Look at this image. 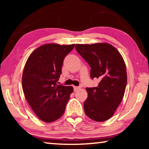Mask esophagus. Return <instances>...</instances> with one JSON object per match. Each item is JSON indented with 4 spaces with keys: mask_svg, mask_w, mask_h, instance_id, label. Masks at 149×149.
I'll use <instances>...</instances> for the list:
<instances>
[{
    "mask_svg": "<svg viewBox=\"0 0 149 149\" xmlns=\"http://www.w3.org/2000/svg\"><path fill=\"white\" fill-rule=\"evenodd\" d=\"M80 89V87H76V86H74V91L75 92H76V91H77L78 90H79Z\"/></svg>",
    "mask_w": 149,
    "mask_h": 149,
    "instance_id": "34e87169",
    "label": "esophagus"
}]
</instances>
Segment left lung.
I'll use <instances>...</instances> for the list:
<instances>
[{"mask_svg": "<svg viewBox=\"0 0 149 149\" xmlns=\"http://www.w3.org/2000/svg\"><path fill=\"white\" fill-rule=\"evenodd\" d=\"M75 49L91 66V77L100 80L97 87L86 88L85 113L95 122H104L112 116L123 98L127 84L125 62L107 42L76 44Z\"/></svg>", "mask_w": 149, "mask_h": 149, "instance_id": "1", "label": "left lung"}]
</instances>
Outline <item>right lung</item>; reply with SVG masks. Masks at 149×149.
<instances>
[{
    "label": "right lung",
    "instance_id": "right-lung-1",
    "mask_svg": "<svg viewBox=\"0 0 149 149\" xmlns=\"http://www.w3.org/2000/svg\"><path fill=\"white\" fill-rule=\"evenodd\" d=\"M75 44L42 45L27 60L22 75L25 97L35 114L45 122H54L64 113L74 91L72 86L58 84L65 56Z\"/></svg>",
    "mask_w": 149,
    "mask_h": 149
}]
</instances>
